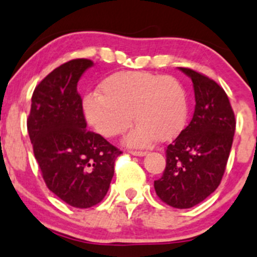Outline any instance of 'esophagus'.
Returning <instances> with one entry per match:
<instances>
[{
	"label": "esophagus",
	"instance_id": "1",
	"mask_svg": "<svg viewBox=\"0 0 257 257\" xmlns=\"http://www.w3.org/2000/svg\"><path fill=\"white\" fill-rule=\"evenodd\" d=\"M129 153L134 156H145L147 155V151H139V150H131Z\"/></svg>",
	"mask_w": 257,
	"mask_h": 257
}]
</instances>
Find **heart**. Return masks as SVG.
I'll return each instance as SVG.
<instances>
[{"label":"heart","instance_id":"obj_1","mask_svg":"<svg viewBox=\"0 0 257 257\" xmlns=\"http://www.w3.org/2000/svg\"><path fill=\"white\" fill-rule=\"evenodd\" d=\"M99 90L83 98L86 119L99 134L113 138L123 134L136 117L139 124L125 138L132 147H148L156 138L172 139L187 120V97L174 77L120 71L102 81Z\"/></svg>","mask_w":257,"mask_h":257}]
</instances>
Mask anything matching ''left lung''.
<instances>
[{
	"mask_svg": "<svg viewBox=\"0 0 257 257\" xmlns=\"http://www.w3.org/2000/svg\"><path fill=\"white\" fill-rule=\"evenodd\" d=\"M193 82L192 120L166 149V167L154 182L169 206L185 209L201 203L219 186L235 133V115L225 91L215 81L180 67Z\"/></svg>",
	"mask_w": 257,
	"mask_h": 257,
	"instance_id": "obj_1",
	"label": "left lung"
}]
</instances>
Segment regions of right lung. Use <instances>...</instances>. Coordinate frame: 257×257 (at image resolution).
Instances as JSON below:
<instances>
[{
    "label": "right lung",
    "mask_w": 257,
    "mask_h": 257,
    "mask_svg": "<svg viewBox=\"0 0 257 257\" xmlns=\"http://www.w3.org/2000/svg\"><path fill=\"white\" fill-rule=\"evenodd\" d=\"M88 59L67 61L34 90L27 128L45 185L65 203L90 208L104 198L121 151L86 129L77 82L92 66Z\"/></svg>",
    "instance_id": "add662e5"
}]
</instances>
